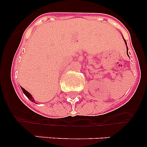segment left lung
<instances>
[{
  "instance_id": "obj_1",
  "label": "left lung",
  "mask_w": 147,
  "mask_h": 147,
  "mask_svg": "<svg viewBox=\"0 0 147 147\" xmlns=\"http://www.w3.org/2000/svg\"><path fill=\"white\" fill-rule=\"evenodd\" d=\"M124 41H125V43H126V45H127V42H126L125 40H124ZM127 51H128V48H127ZM127 55H128V53H127ZM128 56H129V55H128Z\"/></svg>"
}]
</instances>
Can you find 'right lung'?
<instances>
[{
	"label": "right lung",
	"instance_id": "1",
	"mask_svg": "<svg viewBox=\"0 0 147 147\" xmlns=\"http://www.w3.org/2000/svg\"><path fill=\"white\" fill-rule=\"evenodd\" d=\"M21 89H22V90H23V93H24V94H25L27 97H28V99L31 100V101H32V102H34V98H32V95L30 94V93H28V92L27 91V90H26L24 89V88H21Z\"/></svg>",
	"mask_w": 147,
	"mask_h": 147
}]
</instances>
